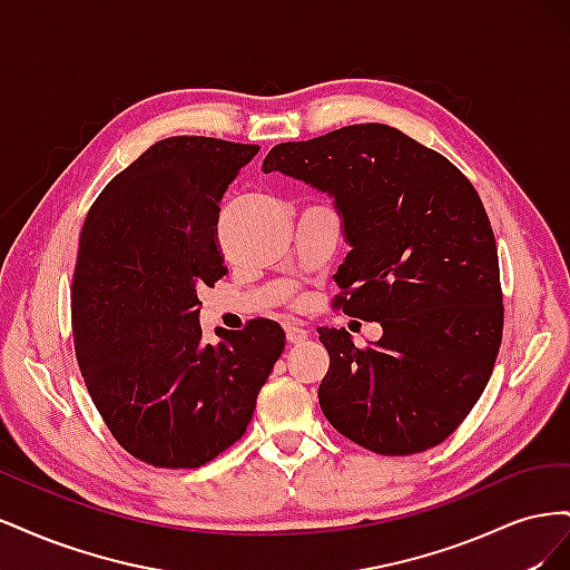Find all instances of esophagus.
Masks as SVG:
<instances>
[{
  "label": "esophagus",
  "instance_id": "1",
  "mask_svg": "<svg viewBox=\"0 0 570 570\" xmlns=\"http://www.w3.org/2000/svg\"><path fill=\"white\" fill-rule=\"evenodd\" d=\"M285 335H287V342H289V344H302V342L308 337V333L304 331V327H302V325H295V323L285 325Z\"/></svg>",
  "mask_w": 570,
  "mask_h": 570
}]
</instances>
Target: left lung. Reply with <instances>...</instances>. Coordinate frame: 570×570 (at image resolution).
<instances>
[{
  "mask_svg": "<svg viewBox=\"0 0 570 570\" xmlns=\"http://www.w3.org/2000/svg\"><path fill=\"white\" fill-rule=\"evenodd\" d=\"M262 170L333 199L350 245L337 304L383 327L361 350L344 327H318L331 354L318 387L325 419L387 456L450 438L490 381L504 325L494 233L475 187L383 124L275 145Z\"/></svg>",
  "mask_w": 570,
  "mask_h": 570,
  "instance_id": "1",
  "label": "left lung"
}]
</instances>
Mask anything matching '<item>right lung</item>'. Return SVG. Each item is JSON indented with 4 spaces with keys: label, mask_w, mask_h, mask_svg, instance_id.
Masks as SVG:
<instances>
[{
    "label": "right lung",
    "mask_w": 570,
    "mask_h": 570,
    "mask_svg": "<svg viewBox=\"0 0 570 570\" xmlns=\"http://www.w3.org/2000/svg\"><path fill=\"white\" fill-rule=\"evenodd\" d=\"M256 145L168 137L101 189L80 233L71 321L78 366L126 452L199 469L245 435L285 350L275 321L202 340L199 285L226 275L218 202Z\"/></svg>",
    "instance_id": "1"
}]
</instances>
